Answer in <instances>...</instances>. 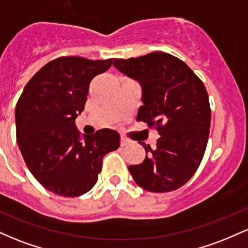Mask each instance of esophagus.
Here are the masks:
<instances>
[{
    "mask_svg": "<svg viewBox=\"0 0 248 248\" xmlns=\"http://www.w3.org/2000/svg\"><path fill=\"white\" fill-rule=\"evenodd\" d=\"M120 144H121V147H126V146H128V144H130V141L128 140L127 138H124V136H122L121 140H120Z\"/></svg>",
    "mask_w": 248,
    "mask_h": 248,
    "instance_id": "34e87169",
    "label": "esophagus"
}]
</instances>
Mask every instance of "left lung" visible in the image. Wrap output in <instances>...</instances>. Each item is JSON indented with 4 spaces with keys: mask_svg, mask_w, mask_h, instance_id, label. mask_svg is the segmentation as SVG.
<instances>
[{
    "mask_svg": "<svg viewBox=\"0 0 248 248\" xmlns=\"http://www.w3.org/2000/svg\"><path fill=\"white\" fill-rule=\"evenodd\" d=\"M114 66L140 82L143 105L136 120L161 135L155 149L141 142L146 158L129 172L147 191H173L195 175L205 153L211 124L206 88L186 62L166 52L115 59Z\"/></svg>",
    "mask_w": 248,
    "mask_h": 248,
    "instance_id": "8db88e82",
    "label": "left lung"
}]
</instances>
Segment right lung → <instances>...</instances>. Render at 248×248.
<instances>
[{"mask_svg": "<svg viewBox=\"0 0 248 248\" xmlns=\"http://www.w3.org/2000/svg\"><path fill=\"white\" fill-rule=\"evenodd\" d=\"M113 59L61 57L25 85L16 105V139L30 172L49 191L78 197L98 181L102 158L120 146V135L100 129L80 136L76 118L84 110L90 82Z\"/></svg>", "mask_w": 248, "mask_h": 248, "instance_id": "1", "label": "right lung"}]
</instances>
